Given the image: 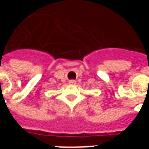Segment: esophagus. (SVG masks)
Wrapping results in <instances>:
<instances>
[{"label":"esophagus","instance_id":"34e87169","mask_svg":"<svg viewBox=\"0 0 149 149\" xmlns=\"http://www.w3.org/2000/svg\"><path fill=\"white\" fill-rule=\"evenodd\" d=\"M68 83L70 84H76V83H77V81H75V80H71V81H68Z\"/></svg>","mask_w":149,"mask_h":149}]
</instances>
